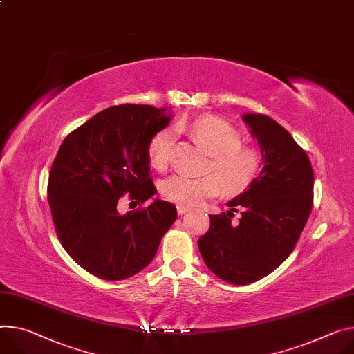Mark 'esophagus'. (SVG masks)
Listing matches in <instances>:
<instances>
[{"mask_svg":"<svg viewBox=\"0 0 354 354\" xmlns=\"http://www.w3.org/2000/svg\"><path fill=\"white\" fill-rule=\"evenodd\" d=\"M176 209H178V214H180V216H182V214H185L186 212H189V209H187V207L180 206V205H178V206H176Z\"/></svg>","mask_w":354,"mask_h":354,"instance_id":"esophagus-1","label":"esophagus"}]
</instances>
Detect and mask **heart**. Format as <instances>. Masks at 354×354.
I'll list each match as a JSON object with an SVG mask.
<instances>
[{"label":"heart","mask_w":354,"mask_h":354,"mask_svg":"<svg viewBox=\"0 0 354 354\" xmlns=\"http://www.w3.org/2000/svg\"><path fill=\"white\" fill-rule=\"evenodd\" d=\"M196 140L212 153L210 169L215 175L190 176L175 174L162 180V195L180 206L201 205L220 194L221 185L229 194L245 189L259 175L263 159L252 147L241 144V134L230 122L217 117H205L192 125ZM176 138L174 128L156 133L148 144V159L155 169L164 171L171 159Z\"/></svg>","instance_id":"b5f03b06"}]
</instances>
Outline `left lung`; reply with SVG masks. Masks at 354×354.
<instances>
[{
  "mask_svg": "<svg viewBox=\"0 0 354 354\" xmlns=\"http://www.w3.org/2000/svg\"><path fill=\"white\" fill-rule=\"evenodd\" d=\"M263 155V169L227 213L209 214L198 240L209 270L220 279L247 285L278 268L292 252L313 205V169L306 152L282 125L264 114L243 115ZM243 208L239 223L231 221Z\"/></svg>",
  "mask_w": 354,
  "mask_h": 354,
  "instance_id": "obj_1",
  "label": "left lung"
}]
</instances>
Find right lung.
<instances>
[{"mask_svg":"<svg viewBox=\"0 0 354 354\" xmlns=\"http://www.w3.org/2000/svg\"><path fill=\"white\" fill-rule=\"evenodd\" d=\"M167 109L109 107L63 140L52 164L48 202L56 234L87 272L121 281L144 270L176 220V207L155 199L121 214L118 201L145 203L156 194L148 144L169 124Z\"/></svg>","mask_w":354,"mask_h":354,"instance_id":"right-lung-1","label":"right lung"}]
</instances>
